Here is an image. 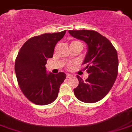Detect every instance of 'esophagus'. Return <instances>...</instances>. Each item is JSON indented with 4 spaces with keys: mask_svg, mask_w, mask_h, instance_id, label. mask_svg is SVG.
<instances>
[{
    "mask_svg": "<svg viewBox=\"0 0 132 132\" xmlns=\"http://www.w3.org/2000/svg\"><path fill=\"white\" fill-rule=\"evenodd\" d=\"M73 77V75L72 74H67L66 75V77L67 78H71V77Z\"/></svg>",
    "mask_w": 132,
    "mask_h": 132,
    "instance_id": "1",
    "label": "esophagus"
}]
</instances>
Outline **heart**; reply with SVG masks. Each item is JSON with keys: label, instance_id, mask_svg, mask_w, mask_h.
<instances>
[{"label": "heart", "instance_id": "b5f03b06", "mask_svg": "<svg viewBox=\"0 0 132 132\" xmlns=\"http://www.w3.org/2000/svg\"><path fill=\"white\" fill-rule=\"evenodd\" d=\"M75 43H80V44H82V43H81L80 42H79V41H73L72 43H71V45H72V44H75Z\"/></svg>", "mask_w": 132, "mask_h": 132}]
</instances>
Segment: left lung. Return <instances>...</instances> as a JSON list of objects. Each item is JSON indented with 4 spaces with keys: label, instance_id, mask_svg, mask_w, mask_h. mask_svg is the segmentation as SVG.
I'll use <instances>...</instances> for the list:
<instances>
[{
    "label": "left lung",
    "instance_id": "left-lung-1",
    "mask_svg": "<svg viewBox=\"0 0 132 132\" xmlns=\"http://www.w3.org/2000/svg\"><path fill=\"white\" fill-rule=\"evenodd\" d=\"M68 32L73 37L87 45V53L83 64L89 77L84 80L77 76L79 83L74 89V94L81 102L95 103L107 95L116 80L118 53L111 42L98 32L91 30Z\"/></svg>",
    "mask_w": 132,
    "mask_h": 132
}]
</instances>
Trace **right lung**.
Wrapping results in <instances>:
<instances>
[{
    "instance_id": "add662e5",
    "label": "right lung",
    "mask_w": 132,
    "mask_h": 132,
    "mask_svg": "<svg viewBox=\"0 0 132 132\" xmlns=\"http://www.w3.org/2000/svg\"><path fill=\"white\" fill-rule=\"evenodd\" d=\"M66 32L32 37L23 44L17 55L14 70L18 85L25 96L34 104L52 103L66 78L64 72L48 74L45 67L48 59L53 57L55 45Z\"/></svg>"
}]
</instances>
